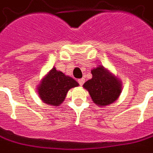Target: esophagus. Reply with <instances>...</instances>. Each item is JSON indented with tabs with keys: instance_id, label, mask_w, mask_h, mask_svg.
<instances>
[{
	"instance_id": "esophagus-1",
	"label": "esophagus",
	"mask_w": 153,
	"mask_h": 153,
	"mask_svg": "<svg viewBox=\"0 0 153 153\" xmlns=\"http://www.w3.org/2000/svg\"><path fill=\"white\" fill-rule=\"evenodd\" d=\"M85 78H82V79H79V80H78V82H79V84L80 85H84V83H85Z\"/></svg>"
}]
</instances>
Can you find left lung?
<instances>
[{
	"label": "left lung",
	"instance_id": "1",
	"mask_svg": "<svg viewBox=\"0 0 153 153\" xmlns=\"http://www.w3.org/2000/svg\"><path fill=\"white\" fill-rule=\"evenodd\" d=\"M91 74L92 78L86 81L83 87L88 90L94 104L105 107L117 100L122 90L120 79L101 65L93 68Z\"/></svg>",
	"mask_w": 153,
	"mask_h": 153
}]
</instances>
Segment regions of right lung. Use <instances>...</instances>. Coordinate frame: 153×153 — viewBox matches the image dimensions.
Listing matches in <instances>:
<instances>
[{
    "label": "right lung",
    "mask_w": 153,
    "mask_h": 153,
    "mask_svg": "<svg viewBox=\"0 0 153 153\" xmlns=\"http://www.w3.org/2000/svg\"><path fill=\"white\" fill-rule=\"evenodd\" d=\"M79 85L73 78L53 67L40 81L37 88V94L43 103L59 106L65 100L68 90Z\"/></svg>",
    "instance_id": "right-lung-1"
}]
</instances>
